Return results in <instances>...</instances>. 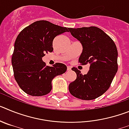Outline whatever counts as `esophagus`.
<instances>
[{"instance_id":"obj_1","label":"esophagus","mask_w":129,"mask_h":129,"mask_svg":"<svg viewBox=\"0 0 129 129\" xmlns=\"http://www.w3.org/2000/svg\"><path fill=\"white\" fill-rule=\"evenodd\" d=\"M71 69H72L71 67H70V66H68V67H67V70L70 71V70H71Z\"/></svg>"}]
</instances>
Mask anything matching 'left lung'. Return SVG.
Masks as SVG:
<instances>
[{
    "mask_svg": "<svg viewBox=\"0 0 129 129\" xmlns=\"http://www.w3.org/2000/svg\"><path fill=\"white\" fill-rule=\"evenodd\" d=\"M68 29L83 46L79 62L90 64L89 71L85 75L77 68H72L77 78L70 83L69 91L78 99L94 100L109 89L118 71L117 48L109 35L95 26Z\"/></svg>",
    "mask_w": 129,
    "mask_h": 129,
    "instance_id": "8db88e82",
    "label": "left lung"
}]
</instances>
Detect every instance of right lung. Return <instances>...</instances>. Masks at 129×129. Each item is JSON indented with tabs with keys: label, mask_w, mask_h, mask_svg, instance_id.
<instances>
[{
	"label": "right lung",
	"mask_w": 129,
	"mask_h": 129,
	"mask_svg": "<svg viewBox=\"0 0 129 129\" xmlns=\"http://www.w3.org/2000/svg\"><path fill=\"white\" fill-rule=\"evenodd\" d=\"M69 28L39 20L22 29L14 45L11 58L14 77L20 88L32 96H42L52 90V81L67 71L62 63L48 67L42 58L53 51V39Z\"/></svg>",
	"instance_id": "obj_1"
}]
</instances>
